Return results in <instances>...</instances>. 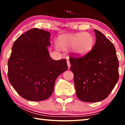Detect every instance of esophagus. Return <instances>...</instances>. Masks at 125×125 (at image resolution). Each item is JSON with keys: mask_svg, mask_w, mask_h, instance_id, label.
<instances>
[{"mask_svg": "<svg viewBox=\"0 0 125 125\" xmlns=\"http://www.w3.org/2000/svg\"><path fill=\"white\" fill-rule=\"evenodd\" d=\"M67 65H68V68H69L71 67V64H70V62H69V61L68 60H67Z\"/></svg>", "mask_w": 125, "mask_h": 125, "instance_id": "1", "label": "esophagus"}]
</instances>
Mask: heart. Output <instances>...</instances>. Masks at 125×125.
I'll return each mask as SVG.
<instances>
[{"label": "heart", "mask_w": 125, "mask_h": 125, "mask_svg": "<svg viewBox=\"0 0 125 125\" xmlns=\"http://www.w3.org/2000/svg\"><path fill=\"white\" fill-rule=\"evenodd\" d=\"M57 42L62 49L72 47V51L74 54L82 56L88 53L92 50L94 44V39L90 33H78L60 36Z\"/></svg>", "instance_id": "obj_1"}]
</instances>
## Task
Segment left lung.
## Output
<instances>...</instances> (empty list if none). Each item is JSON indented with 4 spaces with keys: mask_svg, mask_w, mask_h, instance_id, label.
Wrapping results in <instances>:
<instances>
[{
    "mask_svg": "<svg viewBox=\"0 0 125 125\" xmlns=\"http://www.w3.org/2000/svg\"><path fill=\"white\" fill-rule=\"evenodd\" d=\"M92 50L80 58L70 57L76 94L80 100L94 103L108 96L118 80V61L115 46L100 31L94 30Z\"/></svg>",
    "mask_w": 125,
    "mask_h": 125,
    "instance_id": "left-lung-1",
    "label": "left lung"
}]
</instances>
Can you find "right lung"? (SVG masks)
Masks as SVG:
<instances>
[{"mask_svg":"<svg viewBox=\"0 0 125 125\" xmlns=\"http://www.w3.org/2000/svg\"><path fill=\"white\" fill-rule=\"evenodd\" d=\"M51 33L32 29L19 37L8 61V78L16 92L27 100H45L51 95L55 81L68 68L65 59L51 57Z\"/></svg>","mask_w":125,"mask_h":125,"instance_id":"add662e5","label":"right lung"}]
</instances>
